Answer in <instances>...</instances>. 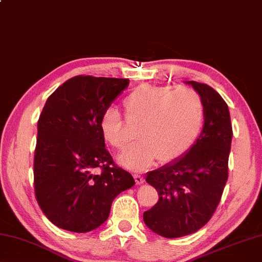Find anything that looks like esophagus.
Here are the masks:
<instances>
[{
    "label": "esophagus",
    "mask_w": 262,
    "mask_h": 262,
    "mask_svg": "<svg viewBox=\"0 0 262 262\" xmlns=\"http://www.w3.org/2000/svg\"><path fill=\"white\" fill-rule=\"evenodd\" d=\"M135 181H136V183H138V184H143L144 183V178H143V176H141L140 173H136V175H135Z\"/></svg>",
    "instance_id": "34e87169"
}]
</instances>
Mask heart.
I'll use <instances>...</instances> for the list:
<instances>
[{"label":"heart","instance_id":"heart-1","mask_svg":"<svg viewBox=\"0 0 262 262\" xmlns=\"http://www.w3.org/2000/svg\"><path fill=\"white\" fill-rule=\"evenodd\" d=\"M129 118L141 121L140 142L118 156L124 167L143 170L159 159L163 163L175 161L189 151L201 135L205 120L204 101L196 90L180 86L142 84L124 99ZM103 139L114 148L127 143L124 122L113 106L100 119Z\"/></svg>","mask_w":262,"mask_h":262}]
</instances>
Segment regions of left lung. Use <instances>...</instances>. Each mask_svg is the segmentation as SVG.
<instances>
[{"mask_svg":"<svg viewBox=\"0 0 262 262\" xmlns=\"http://www.w3.org/2000/svg\"><path fill=\"white\" fill-rule=\"evenodd\" d=\"M184 82L204 101L201 135L183 156L146 175L159 202L143 213L144 224L169 239L197 232L212 217L227 182L232 142L230 111L221 94L209 85Z\"/></svg>","mask_w":262,"mask_h":262,"instance_id":"obj_1","label":"left lung"}]
</instances>
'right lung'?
Returning <instances> with one entry per match:
<instances>
[{"label":"right lung","instance_id":"1","mask_svg":"<svg viewBox=\"0 0 262 262\" xmlns=\"http://www.w3.org/2000/svg\"><path fill=\"white\" fill-rule=\"evenodd\" d=\"M128 79L78 76L48 98L39 116L34 177L37 202L56 226L86 233L105 223L114 198L135 181L106 149L100 119ZM98 167L100 174H95Z\"/></svg>","mask_w":262,"mask_h":262}]
</instances>
